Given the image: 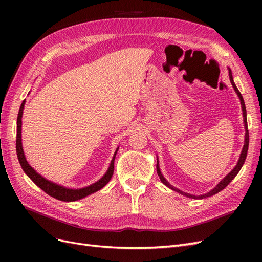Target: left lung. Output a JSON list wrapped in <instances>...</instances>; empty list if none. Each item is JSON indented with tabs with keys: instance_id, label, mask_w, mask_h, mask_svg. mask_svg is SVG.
I'll list each match as a JSON object with an SVG mask.
<instances>
[{
	"instance_id": "1",
	"label": "left lung",
	"mask_w": 262,
	"mask_h": 262,
	"mask_svg": "<svg viewBox=\"0 0 262 262\" xmlns=\"http://www.w3.org/2000/svg\"><path fill=\"white\" fill-rule=\"evenodd\" d=\"M229 78H231V83H232V85H233V87H234V90H235V92L237 93V95H238V97H239V99H241V104H242V108H243V115H244V123H245V129H246V134H245V144H244V147H243V150H242V154H241V157H239V161H238V163H237V165L235 166V168H234L231 172H229L228 175H227L223 180H222L215 188H214L213 190H211L210 192L205 193V194H202V195H199V196H195V195H192V194H189V193L182 192V191H180L179 189L173 188L171 185H169V182L163 177L162 172H161V170H160V166H158V162H157V165H156L157 175L160 176V179H161V181L163 182V184H164V185H166L167 187H169L170 189L175 190V191H177V192H179V193H181V194H184V195L188 196V198H193V199H203V198L211 196V195H213V194H215V193L220 192L221 190H223V189H224V188L229 184V182H231V181L236 177L237 173L239 172L241 168L243 167V165H244V163H245L246 156H247L248 145H249V132H248V125H247V114H246L245 102H244V99H243V96H242L241 92L238 91V89H237L236 85H235V83H234V81H233V76H232L231 70H229Z\"/></svg>"
}]
</instances>
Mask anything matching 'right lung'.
I'll return each mask as SVG.
<instances>
[{"label":"right lung","instance_id":"obj_1","mask_svg":"<svg viewBox=\"0 0 262 262\" xmlns=\"http://www.w3.org/2000/svg\"><path fill=\"white\" fill-rule=\"evenodd\" d=\"M24 105H25V100H23L19 112H18V117H17V133H16V153H17V157H18V162L21 166L23 170L25 171L26 175L33 180L35 184L42 189L43 191L49 194L55 199L61 200V201H76L78 199H82V198L92 194L94 192L98 191L102 187H105L110 178L113 177L114 173V168H115V157L117 154V150L115 153V156L113 158L112 163H110L109 168L107 170V172L105 173V176L100 178L97 182L95 184L86 187V188H82V189H69V188H64L59 185H55L53 182L45 179L42 176L39 175V173L31 167V166L27 163L26 157L24 155V150H23V146H21V116H23V110H24Z\"/></svg>","mask_w":262,"mask_h":262}]
</instances>
